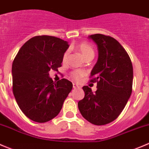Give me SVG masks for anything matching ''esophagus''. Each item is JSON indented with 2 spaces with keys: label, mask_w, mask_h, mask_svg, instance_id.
I'll list each match as a JSON object with an SVG mask.
<instances>
[{
  "label": "esophagus",
  "mask_w": 149,
  "mask_h": 149,
  "mask_svg": "<svg viewBox=\"0 0 149 149\" xmlns=\"http://www.w3.org/2000/svg\"><path fill=\"white\" fill-rule=\"evenodd\" d=\"M73 88L74 89H77V88H79V86L77 85H76V84H73Z\"/></svg>",
  "instance_id": "esophagus-1"
}]
</instances>
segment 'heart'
Wrapping results in <instances>:
<instances>
[{
    "label": "heart",
    "instance_id": "1",
    "mask_svg": "<svg viewBox=\"0 0 149 149\" xmlns=\"http://www.w3.org/2000/svg\"><path fill=\"white\" fill-rule=\"evenodd\" d=\"M76 49L80 53V54L85 59L89 58H93L94 57L95 53H94L93 48L88 42H84L79 43L78 45H76ZM67 56H68V51H66L62 57L63 62H64L67 60ZM84 74H85V72L82 71V70H77V71H75L72 73V77L74 80H79V78L83 76Z\"/></svg>",
    "mask_w": 149,
    "mask_h": 149
}]
</instances>
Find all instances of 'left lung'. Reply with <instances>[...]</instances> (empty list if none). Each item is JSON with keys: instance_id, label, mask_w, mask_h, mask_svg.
Here are the masks:
<instances>
[{"instance_id": "obj_1", "label": "left lung", "mask_w": 149, "mask_h": 149, "mask_svg": "<svg viewBox=\"0 0 149 149\" xmlns=\"http://www.w3.org/2000/svg\"><path fill=\"white\" fill-rule=\"evenodd\" d=\"M98 47V58L91 73V82H97L92 92L82 88L85 97L78 102L82 117L95 125L114 121L121 114L132 93L133 69L127 53L110 36L95 34L88 36Z\"/></svg>"}]
</instances>
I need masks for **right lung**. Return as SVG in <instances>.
<instances>
[{
	"instance_id": "right-lung-1",
	"label": "right lung",
	"mask_w": 149,
	"mask_h": 149,
	"mask_svg": "<svg viewBox=\"0 0 149 149\" xmlns=\"http://www.w3.org/2000/svg\"><path fill=\"white\" fill-rule=\"evenodd\" d=\"M69 46L56 37H34L22 46L13 61V93L20 109L32 121L46 123L56 117L72 89L68 79L56 82L49 77L51 70L61 67Z\"/></svg>"
}]
</instances>
